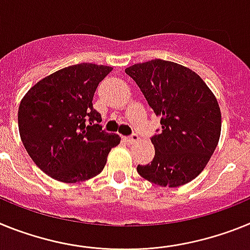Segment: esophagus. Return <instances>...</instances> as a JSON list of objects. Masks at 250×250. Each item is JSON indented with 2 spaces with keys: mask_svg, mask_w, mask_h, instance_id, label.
<instances>
[{
  "mask_svg": "<svg viewBox=\"0 0 250 250\" xmlns=\"http://www.w3.org/2000/svg\"><path fill=\"white\" fill-rule=\"evenodd\" d=\"M125 141L127 143H129V145H132V143L137 142L138 136H137V134H132V136H129V137H125Z\"/></svg>",
  "mask_w": 250,
  "mask_h": 250,
  "instance_id": "34e87169",
  "label": "esophagus"
}]
</instances>
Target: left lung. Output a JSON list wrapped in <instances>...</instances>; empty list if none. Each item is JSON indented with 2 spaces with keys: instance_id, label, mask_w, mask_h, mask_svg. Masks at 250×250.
I'll return each mask as SVG.
<instances>
[{
  "instance_id": "obj_1",
  "label": "left lung",
  "mask_w": 250,
  "mask_h": 250,
  "mask_svg": "<svg viewBox=\"0 0 250 250\" xmlns=\"http://www.w3.org/2000/svg\"><path fill=\"white\" fill-rule=\"evenodd\" d=\"M148 105L161 117V132L151 138L155 157L138 165L143 179L165 188L192 181L218 146L221 113L215 95L191 69L155 59L125 69Z\"/></svg>"
}]
</instances>
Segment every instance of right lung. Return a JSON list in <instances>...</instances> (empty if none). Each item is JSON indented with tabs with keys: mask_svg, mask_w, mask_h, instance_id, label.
I'll return each instance as SVG.
<instances>
[{
	"mask_svg": "<svg viewBox=\"0 0 250 250\" xmlns=\"http://www.w3.org/2000/svg\"><path fill=\"white\" fill-rule=\"evenodd\" d=\"M110 66L71 65L26 93L19 107L21 141L41 171L58 181H85L103 171L121 137L102 129L93 95Z\"/></svg>",
	"mask_w": 250,
	"mask_h": 250,
	"instance_id": "right-lung-1",
	"label": "right lung"
}]
</instances>
